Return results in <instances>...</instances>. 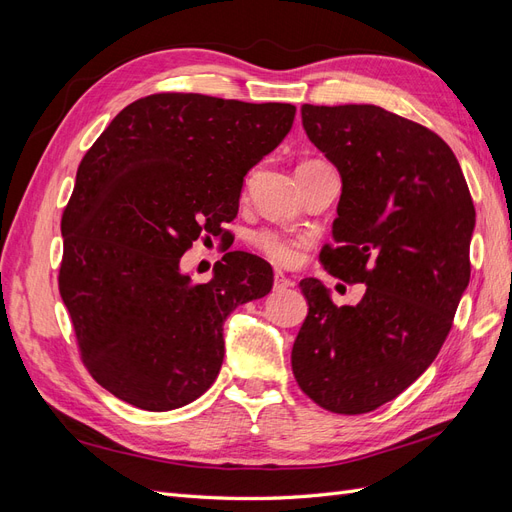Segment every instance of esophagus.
Wrapping results in <instances>:
<instances>
[{
  "label": "esophagus",
  "instance_id": "1",
  "mask_svg": "<svg viewBox=\"0 0 512 512\" xmlns=\"http://www.w3.org/2000/svg\"><path fill=\"white\" fill-rule=\"evenodd\" d=\"M294 282L290 280V277H286L282 271H275V277H273V288L275 290H286V288H292Z\"/></svg>",
  "mask_w": 512,
  "mask_h": 512
}]
</instances>
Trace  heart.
I'll use <instances>...</instances> for the list:
<instances>
[{
    "mask_svg": "<svg viewBox=\"0 0 512 512\" xmlns=\"http://www.w3.org/2000/svg\"><path fill=\"white\" fill-rule=\"evenodd\" d=\"M250 243L256 252L275 262V265L288 267L299 260L305 237L284 228H260L252 232Z\"/></svg>",
    "mask_w": 512,
    "mask_h": 512,
    "instance_id": "obj_1",
    "label": "heart"
}]
</instances>
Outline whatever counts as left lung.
Returning <instances> with one entry per match:
<instances>
[{
  "instance_id": "obj_1",
  "label": "left lung",
  "mask_w": 512,
  "mask_h": 512,
  "mask_svg": "<svg viewBox=\"0 0 512 512\" xmlns=\"http://www.w3.org/2000/svg\"><path fill=\"white\" fill-rule=\"evenodd\" d=\"M301 117L342 177L320 262L367 290L337 307L314 277L301 282L309 312L292 374L320 408L365 414L438 356L470 282L476 211L455 153L421 123L374 104H303Z\"/></svg>"
}]
</instances>
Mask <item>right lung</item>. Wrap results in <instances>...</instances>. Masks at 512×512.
<instances>
[{"label":"right lung","instance_id":"right-lung-1","mask_svg":"<svg viewBox=\"0 0 512 512\" xmlns=\"http://www.w3.org/2000/svg\"><path fill=\"white\" fill-rule=\"evenodd\" d=\"M297 108L203 94L128 104L91 145L61 215L59 292L94 380L166 412L218 378L224 320L273 286L269 262L228 252L207 284L181 273L200 235H226L243 177L284 141Z\"/></svg>","mask_w":512,"mask_h":512}]
</instances>
